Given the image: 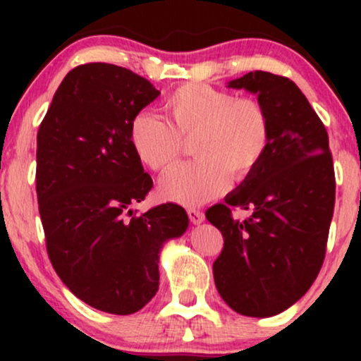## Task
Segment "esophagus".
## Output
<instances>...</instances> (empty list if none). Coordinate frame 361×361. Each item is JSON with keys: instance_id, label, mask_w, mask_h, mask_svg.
<instances>
[{"instance_id": "obj_1", "label": "esophagus", "mask_w": 361, "mask_h": 361, "mask_svg": "<svg viewBox=\"0 0 361 361\" xmlns=\"http://www.w3.org/2000/svg\"><path fill=\"white\" fill-rule=\"evenodd\" d=\"M187 214H189V219H190L192 224H195V225L202 224V221H204V219H205L204 212L199 210V209H189V210H187Z\"/></svg>"}]
</instances>
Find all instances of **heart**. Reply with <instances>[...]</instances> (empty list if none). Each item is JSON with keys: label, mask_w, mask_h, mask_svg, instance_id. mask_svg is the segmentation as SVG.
<instances>
[{"label": "heart", "mask_w": 361, "mask_h": 361, "mask_svg": "<svg viewBox=\"0 0 361 361\" xmlns=\"http://www.w3.org/2000/svg\"><path fill=\"white\" fill-rule=\"evenodd\" d=\"M169 123L141 111L130 123V145L152 171H166L179 159L185 140L195 137L199 159L172 169L162 179L164 197L182 205H199L220 195L228 176L241 180L258 169L271 146V116L263 102L238 97L209 83L174 88L162 102Z\"/></svg>", "instance_id": "1"}]
</instances>
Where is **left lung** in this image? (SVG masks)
Masks as SVG:
<instances>
[{"mask_svg":"<svg viewBox=\"0 0 361 361\" xmlns=\"http://www.w3.org/2000/svg\"><path fill=\"white\" fill-rule=\"evenodd\" d=\"M228 87L258 95L273 137L258 169L205 212L224 235L214 279L235 312L271 317L298 302L324 264L335 205L332 152L322 120L288 77L256 71ZM235 206L250 216L233 219Z\"/></svg>","mask_w":361,"mask_h":361,"instance_id":"obj_1","label":"left lung"}]
</instances>
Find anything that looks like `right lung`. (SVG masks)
<instances>
[{
    "instance_id": "obj_1",
    "label": "right lung",
    "mask_w": 361,
    "mask_h": 361,
    "mask_svg": "<svg viewBox=\"0 0 361 361\" xmlns=\"http://www.w3.org/2000/svg\"><path fill=\"white\" fill-rule=\"evenodd\" d=\"M159 90L125 67L90 62L59 85L37 131L36 192L49 259L98 310L128 315L159 288V250L189 216L177 204L137 215L152 187L130 145V123Z\"/></svg>"
}]
</instances>
